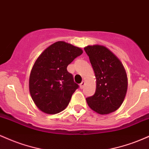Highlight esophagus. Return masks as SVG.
Returning a JSON list of instances; mask_svg holds the SVG:
<instances>
[{
  "mask_svg": "<svg viewBox=\"0 0 149 149\" xmlns=\"http://www.w3.org/2000/svg\"><path fill=\"white\" fill-rule=\"evenodd\" d=\"M84 85H85V82L83 81V82H82V83L80 84V88H81V89H83V88H84Z\"/></svg>",
  "mask_w": 149,
  "mask_h": 149,
  "instance_id": "34e87169",
  "label": "esophagus"
}]
</instances>
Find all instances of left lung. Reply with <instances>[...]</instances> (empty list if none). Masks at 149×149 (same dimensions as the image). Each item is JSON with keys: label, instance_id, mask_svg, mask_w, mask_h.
<instances>
[{"label": "left lung", "instance_id": "8db88e82", "mask_svg": "<svg viewBox=\"0 0 149 149\" xmlns=\"http://www.w3.org/2000/svg\"><path fill=\"white\" fill-rule=\"evenodd\" d=\"M84 49L97 81L95 95L86 98L88 106L102 115L115 111L123 104L127 92V78L123 65L104 46L88 45Z\"/></svg>", "mask_w": 149, "mask_h": 149}]
</instances>
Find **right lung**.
<instances>
[{
  "label": "right lung",
  "mask_w": 149,
  "mask_h": 149,
  "mask_svg": "<svg viewBox=\"0 0 149 149\" xmlns=\"http://www.w3.org/2000/svg\"><path fill=\"white\" fill-rule=\"evenodd\" d=\"M82 53L79 47L58 41L45 49L34 63L29 91L34 103L42 112L58 113L68 106L79 86L66 68Z\"/></svg>",
  "instance_id": "obj_1"
}]
</instances>
